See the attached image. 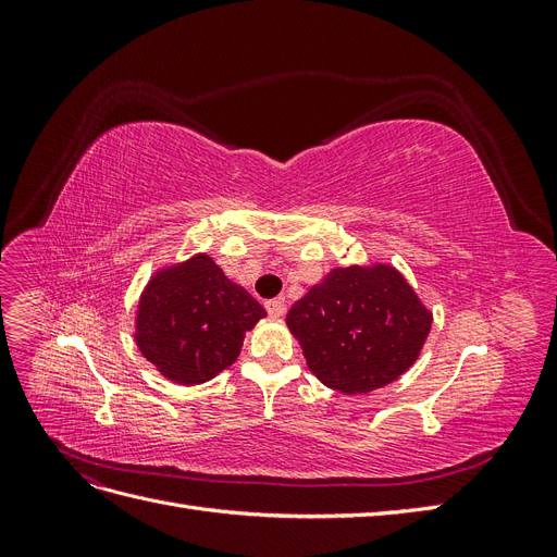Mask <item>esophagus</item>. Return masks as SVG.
<instances>
[{
    "label": "esophagus",
    "mask_w": 557,
    "mask_h": 557,
    "mask_svg": "<svg viewBox=\"0 0 557 557\" xmlns=\"http://www.w3.org/2000/svg\"><path fill=\"white\" fill-rule=\"evenodd\" d=\"M264 309H267L269 315L281 318V315L285 313V301H283L281 297H278V299H267V301H264Z\"/></svg>",
    "instance_id": "obj_1"
}]
</instances>
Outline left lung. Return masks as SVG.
<instances>
[{"mask_svg": "<svg viewBox=\"0 0 557 557\" xmlns=\"http://www.w3.org/2000/svg\"><path fill=\"white\" fill-rule=\"evenodd\" d=\"M311 372L344 395L372 393L418 360L432 313L395 267H336L285 318Z\"/></svg>", "mask_w": 557, "mask_h": 557, "instance_id": "8db88e82", "label": "left lung"}]
</instances>
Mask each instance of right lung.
<instances>
[{
	"label": "right lung",
	"mask_w": 557,
	"mask_h": 557,
	"mask_svg": "<svg viewBox=\"0 0 557 557\" xmlns=\"http://www.w3.org/2000/svg\"><path fill=\"white\" fill-rule=\"evenodd\" d=\"M264 315L258 299L232 283L207 252H199L160 269L148 281L134 339L162 376L197 385L237 360L244 334Z\"/></svg>",
	"instance_id": "right-lung-1"
}]
</instances>
